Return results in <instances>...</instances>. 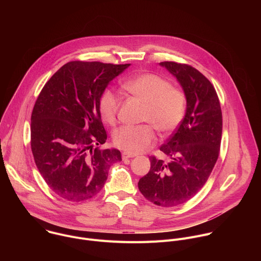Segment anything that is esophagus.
<instances>
[{
	"label": "esophagus",
	"instance_id": "esophagus-1",
	"mask_svg": "<svg viewBox=\"0 0 261 261\" xmlns=\"http://www.w3.org/2000/svg\"><path fill=\"white\" fill-rule=\"evenodd\" d=\"M133 157H136V155H135V154L128 153V152H124V153L122 154V158H123V160H125V159H129V158H133Z\"/></svg>",
	"mask_w": 261,
	"mask_h": 261
}]
</instances>
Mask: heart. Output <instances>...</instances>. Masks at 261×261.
<instances>
[{"label": "heart", "instance_id": "heart-1", "mask_svg": "<svg viewBox=\"0 0 261 261\" xmlns=\"http://www.w3.org/2000/svg\"><path fill=\"white\" fill-rule=\"evenodd\" d=\"M123 88L144 103L142 121L150 124L122 126L114 133L115 144L128 153L139 154L156 141L154 127L162 135L173 132L181 123L186 113L185 93L154 73H142L126 81ZM120 107L119 96L109 89L99 99V113L104 122L115 125ZM152 125H151L150 124Z\"/></svg>", "mask_w": 261, "mask_h": 261}]
</instances>
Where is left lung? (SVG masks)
<instances>
[{
  "instance_id": "8db88e82",
  "label": "left lung",
  "mask_w": 261,
  "mask_h": 261,
  "mask_svg": "<svg viewBox=\"0 0 261 261\" xmlns=\"http://www.w3.org/2000/svg\"><path fill=\"white\" fill-rule=\"evenodd\" d=\"M177 80L187 99L185 117L175 132L161 145L169 161L150 157L151 168L138 181V189L159 206L182 204L206 182L219 157L222 111L211 82L187 64L162 62Z\"/></svg>"
}]
</instances>
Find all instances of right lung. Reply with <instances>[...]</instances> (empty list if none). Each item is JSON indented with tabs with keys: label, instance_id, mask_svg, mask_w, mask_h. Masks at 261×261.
<instances>
[{
	"label": "right lung",
	"instance_id": "1",
	"mask_svg": "<svg viewBox=\"0 0 261 261\" xmlns=\"http://www.w3.org/2000/svg\"><path fill=\"white\" fill-rule=\"evenodd\" d=\"M130 64L73 61L45 84L31 117V148L48 187L69 201L100 192L111 164L122 161L116 148L100 150L107 134L99 99L108 84Z\"/></svg>",
	"mask_w": 261,
	"mask_h": 261
}]
</instances>
